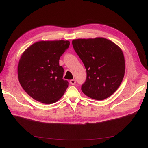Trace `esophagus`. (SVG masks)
I'll use <instances>...</instances> for the list:
<instances>
[{"label": "esophagus", "instance_id": "34e87169", "mask_svg": "<svg viewBox=\"0 0 148 148\" xmlns=\"http://www.w3.org/2000/svg\"><path fill=\"white\" fill-rule=\"evenodd\" d=\"M76 81L75 79H72L70 81V83H71V84H72V85H74V84H76Z\"/></svg>", "mask_w": 148, "mask_h": 148}]
</instances>
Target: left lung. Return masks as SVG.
I'll list each match as a JSON object with an SVG mask.
<instances>
[{
	"mask_svg": "<svg viewBox=\"0 0 148 148\" xmlns=\"http://www.w3.org/2000/svg\"><path fill=\"white\" fill-rule=\"evenodd\" d=\"M72 42L86 71L82 92L97 100L112 95L120 86L125 75V58L121 48L103 37L74 39Z\"/></svg>",
	"mask_w": 148,
	"mask_h": 148,
	"instance_id": "left-lung-1",
	"label": "left lung"
}]
</instances>
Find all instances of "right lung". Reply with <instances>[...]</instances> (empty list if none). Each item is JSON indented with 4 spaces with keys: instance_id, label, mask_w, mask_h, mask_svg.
Here are the masks:
<instances>
[{
    "instance_id": "obj_1",
    "label": "right lung",
    "mask_w": 148,
    "mask_h": 148,
    "mask_svg": "<svg viewBox=\"0 0 148 148\" xmlns=\"http://www.w3.org/2000/svg\"><path fill=\"white\" fill-rule=\"evenodd\" d=\"M69 45V40L39 41L22 54L18 67L21 86L37 101L47 104L61 98L68 87L63 79L64 68L59 60Z\"/></svg>"
}]
</instances>
